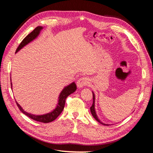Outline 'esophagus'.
<instances>
[{"label": "esophagus", "mask_w": 153, "mask_h": 153, "mask_svg": "<svg viewBox=\"0 0 153 153\" xmlns=\"http://www.w3.org/2000/svg\"><path fill=\"white\" fill-rule=\"evenodd\" d=\"M88 84H89V80L85 77L80 78L76 82V85L78 88H82L84 86L87 85Z\"/></svg>", "instance_id": "1"}]
</instances>
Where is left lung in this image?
<instances>
[{
  "instance_id": "obj_1",
  "label": "left lung",
  "mask_w": 153,
  "mask_h": 153,
  "mask_svg": "<svg viewBox=\"0 0 153 153\" xmlns=\"http://www.w3.org/2000/svg\"><path fill=\"white\" fill-rule=\"evenodd\" d=\"M92 96H93V103H92V105L91 106V107L90 108V110H91V114H92V116H93V117L97 121H98V123H100V124H103V125H106V126H108L109 124H105V123H103L102 122H101L100 120L99 119V118H98V115H97V114H96V110H95V107H94V106H95V95H94V93L93 92H92Z\"/></svg>"
}]
</instances>
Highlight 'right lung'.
Instances as JSON below:
<instances>
[{
	"instance_id": "1",
	"label": "right lung",
	"mask_w": 153,
	"mask_h": 153,
	"mask_svg": "<svg viewBox=\"0 0 153 153\" xmlns=\"http://www.w3.org/2000/svg\"><path fill=\"white\" fill-rule=\"evenodd\" d=\"M42 29H43V27H40V26L37 27L33 31L31 32L29 34L27 35L25 38L23 39L20 45L18 46V47L16 50V53L18 52L20 50H21L23 47H24L25 45L29 44V43L31 42V41L35 39L37 37L39 36L41 30ZM11 89H12L11 82ZM76 90V85L75 82H73L71 84L64 87L62 89V91H61V93H60V95L59 96L58 103L56 108L53 109V110H52V112L43 114V115H34V114H32L27 112L22 108V106L18 104L16 101V103L18 107L19 108L20 110L23 114L26 115L27 116H28L29 117L31 118L32 119H33L36 121H39L43 123H48L54 121V120L56 119L60 114H61V113L62 112V110L64 108L66 98L69 95L73 93V92Z\"/></svg>"
}]
</instances>
